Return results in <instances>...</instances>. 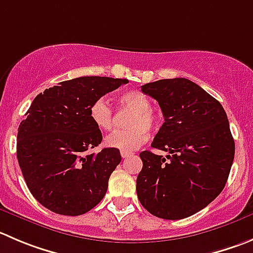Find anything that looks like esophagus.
Here are the masks:
<instances>
[{
	"mask_svg": "<svg viewBox=\"0 0 253 253\" xmlns=\"http://www.w3.org/2000/svg\"><path fill=\"white\" fill-rule=\"evenodd\" d=\"M133 155V153H129V151H122V158H129V156Z\"/></svg>",
	"mask_w": 253,
	"mask_h": 253,
	"instance_id": "obj_1",
	"label": "esophagus"
}]
</instances>
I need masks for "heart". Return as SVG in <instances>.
<instances>
[{"mask_svg": "<svg viewBox=\"0 0 253 253\" xmlns=\"http://www.w3.org/2000/svg\"><path fill=\"white\" fill-rule=\"evenodd\" d=\"M120 107L133 110L129 118L126 130L114 131L105 139V145L122 151H134L149 138L146 130H156L160 125V115L151 108V102L140 90H128L118 97ZM89 119L95 128L108 131L113 126V110L104 98H97L88 109Z\"/></svg>", "mask_w": 253, "mask_h": 253, "instance_id": "b5f03b06", "label": "heart"}]
</instances>
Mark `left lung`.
Masks as SVG:
<instances>
[{
    "instance_id": "left-lung-1",
    "label": "left lung",
    "mask_w": 253,
    "mask_h": 253,
    "mask_svg": "<svg viewBox=\"0 0 253 253\" xmlns=\"http://www.w3.org/2000/svg\"><path fill=\"white\" fill-rule=\"evenodd\" d=\"M164 115L151 146L167 158L141 151L136 179L141 205L156 217L180 220L203 210L220 195L235 158L227 115L218 100L186 78L141 85Z\"/></svg>"
}]
</instances>
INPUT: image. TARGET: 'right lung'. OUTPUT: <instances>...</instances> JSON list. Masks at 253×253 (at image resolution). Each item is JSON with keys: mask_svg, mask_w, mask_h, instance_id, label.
Returning <instances> with one entry per match:
<instances>
[{"mask_svg": "<svg viewBox=\"0 0 253 253\" xmlns=\"http://www.w3.org/2000/svg\"><path fill=\"white\" fill-rule=\"evenodd\" d=\"M109 77H79L40 93L18 126L17 159L36 200L59 215L78 216L102 201L122 161L119 149L86 151L102 143L89 105L128 83Z\"/></svg>", "mask_w": 253, "mask_h": 253, "instance_id": "right-lung-1", "label": "right lung"}]
</instances>
